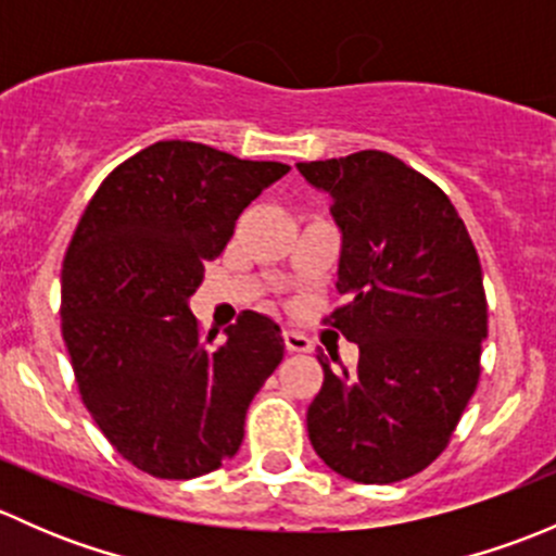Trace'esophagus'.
I'll use <instances>...</instances> for the list:
<instances>
[{
	"mask_svg": "<svg viewBox=\"0 0 556 556\" xmlns=\"http://www.w3.org/2000/svg\"><path fill=\"white\" fill-rule=\"evenodd\" d=\"M282 339H285V346H288V352H309L312 350V341L306 339L304 333H299V330H285Z\"/></svg>",
	"mask_w": 556,
	"mask_h": 556,
	"instance_id": "obj_1",
	"label": "esophagus"
}]
</instances>
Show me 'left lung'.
<instances>
[{
  "instance_id": "1",
  "label": "left lung",
  "mask_w": 556,
  "mask_h": 556,
  "mask_svg": "<svg viewBox=\"0 0 556 556\" xmlns=\"http://www.w3.org/2000/svg\"><path fill=\"white\" fill-rule=\"evenodd\" d=\"M330 195L341 231L325 323L361 350L333 371L306 412L314 452L361 484H392L428 468L450 444L479 384L486 299L481 263L450 195L382 150L295 164Z\"/></svg>"
}]
</instances>
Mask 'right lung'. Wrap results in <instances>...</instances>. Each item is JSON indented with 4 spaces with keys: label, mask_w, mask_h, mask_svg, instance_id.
I'll return each mask as SVG.
<instances>
[{
    "label": "right lung",
    "mask_w": 556,
    "mask_h": 556,
    "mask_svg": "<svg viewBox=\"0 0 556 556\" xmlns=\"http://www.w3.org/2000/svg\"><path fill=\"white\" fill-rule=\"evenodd\" d=\"M290 172L199 142L123 161L83 212L61 268V333L83 403L112 446L159 479L239 452L252 397L285 355L271 317L242 312L206 346L190 312L239 215Z\"/></svg>",
    "instance_id": "add662e5"
}]
</instances>
